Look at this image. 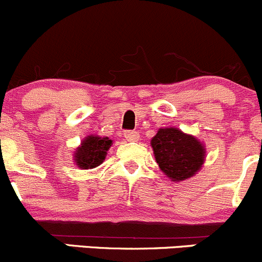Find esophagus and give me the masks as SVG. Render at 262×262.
Returning <instances> with one entry per match:
<instances>
[{"mask_svg":"<svg viewBox=\"0 0 262 262\" xmlns=\"http://www.w3.org/2000/svg\"><path fill=\"white\" fill-rule=\"evenodd\" d=\"M125 137L127 141H137L140 137L139 132L137 131H126L125 132Z\"/></svg>","mask_w":262,"mask_h":262,"instance_id":"1","label":"esophagus"}]
</instances>
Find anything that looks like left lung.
I'll return each mask as SVG.
<instances>
[{"mask_svg":"<svg viewBox=\"0 0 262 262\" xmlns=\"http://www.w3.org/2000/svg\"><path fill=\"white\" fill-rule=\"evenodd\" d=\"M156 163L171 182H182L201 170L206 158L204 145L179 128H159L151 140Z\"/></svg>","mask_w":262,"mask_h":262,"instance_id":"obj_1","label":"left lung"}]
</instances>
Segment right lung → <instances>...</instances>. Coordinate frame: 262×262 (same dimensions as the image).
Returning a JSON list of instances; mask_svg holds the SVG:
<instances>
[{
    "label": "right lung",
    "instance_id": "right-lung-1",
    "mask_svg": "<svg viewBox=\"0 0 262 262\" xmlns=\"http://www.w3.org/2000/svg\"><path fill=\"white\" fill-rule=\"evenodd\" d=\"M111 145L112 140H110L108 137H99L96 135L87 136L73 155L75 165L82 170L93 169L101 165L106 159L107 151L111 147Z\"/></svg>",
    "mask_w": 262,
    "mask_h": 262
}]
</instances>
